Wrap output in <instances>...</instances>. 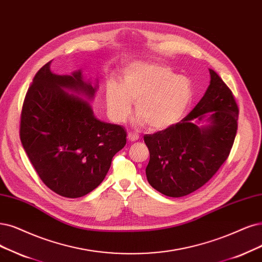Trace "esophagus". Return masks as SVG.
Listing matches in <instances>:
<instances>
[{"label":"esophagus","mask_w":262,"mask_h":262,"mask_svg":"<svg viewBox=\"0 0 262 262\" xmlns=\"http://www.w3.org/2000/svg\"><path fill=\"white\" fill-rule=\"evenodd\" d=\"M127 138H128V140L132 141V142L137 141V140L139 139V135H138V134H134V133H128Z\"/></svg>","instance_id":"esophagus-1"}]
</instances>
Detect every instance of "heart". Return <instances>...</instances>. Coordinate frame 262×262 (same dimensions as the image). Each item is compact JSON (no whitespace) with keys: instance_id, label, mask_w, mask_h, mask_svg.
Returning a JSON list of instances; mask_svg holds the SVG:
<instances>
[{"instance_id":"b5f03b06","label":"heart","mask_w":262,"mask_h":262,"mask_svg":"<svg viewBox=\"0 0 262 262\" xmlns=\"http://www.w3.org/2000/svg\"><path fill=\"white\" fill-rule=\"evenodd\" d=\"M193 99V89L186 76L169 68L150 62H135L125 70L121 85L110 81L105 89V104L110 118L123 123L135 103L137 125L149 124L153 130H165L185 115Z\"/></svg>"}]
</instances>
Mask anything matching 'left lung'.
I'll list each match as a JSON object with an SVG mask.
<instances>
[{"instance_id": "left-lung-1", "label": "left lung", "mask_w": 262, "mask_h": 262, "mask_svg": "<svg viewBox=\"0 0 262 262\" xmlns=\"http://www.w3.org/2000/svg\"><path fill=\"white\" fill-rule=\"evenodd\" d=\"M209 74L204 96L185 119L143 137L150 152L147 179L166 196H186L204 186L233 146L237 104L221 77L212 69Z\"/></svg>"}]
</instances>
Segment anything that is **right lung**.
<instances>
[{"label":"right lung","mask_w":262,"mask_h":262,"mask_svg":"<svg viewBox=\"0 0 262 262\" xmlns=\"http://www.w3.org/2000/svg\"><path fill=\"white\" fill-rule=\"evenodd\" d=\"M51 63L38 70L27 92L20 140L45 185L61 196L76 199L102 182L112 158L126 144V132L95 116L89 101L98 80L93 85L82 70L56 74Z\"/></svg>","instance_id":"add662e5"}]
</instances>
